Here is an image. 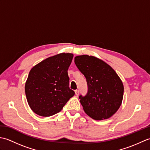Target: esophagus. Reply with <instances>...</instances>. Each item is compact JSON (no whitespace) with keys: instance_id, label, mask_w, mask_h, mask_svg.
<instances>
[{"instance_id":"esophagus-1","label":"esophagus","mask_w":150,"mask_h":150,"mask_svg":"<svg viewBox=\"0 0 150 150\" xmlns=\"http://www.w3.org/2000/svg\"><path fill=\"white\" fill-rule=\"evenodd\" d=\"M75 95H77V96H78L79 94V91L78 90H76L75 91Z\"/></svg>"}]
</instances>
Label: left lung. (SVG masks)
<instances>
[{
	"label": "left lung",
	"instance_id": "1",
	"mask_svg": "<svg viewBox=\"0 0 150 150\" xmlns=\"http://www.w3.org/2000/svg\"><path fill=\"white\" fill-rule=\"evenodd\" d=\"M75 64L87 81L86 95L79 97L85 113L95 120L112 116L120 106L124 94L123 84L116 72L93 56L75 57Z\"/></svg>",
	"mask_w": 150,
	"mask_h": 150
}]
</instances>
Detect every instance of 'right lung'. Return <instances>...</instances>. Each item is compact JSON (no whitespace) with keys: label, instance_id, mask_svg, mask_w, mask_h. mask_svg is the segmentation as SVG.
<instances>
[{"label":"right lung","instance_id":"obj_1","mask_svg":"<svg viewBox=\"0 0 150 150\" xmlns=\"http://www.w3.org/2000/svg\"><path fill=\"white\" fill-rule=\"evenodd\" d=\"M73 55L60 53L40 62L30 70L25 85L28 104L42 117L62 110L75 92L69 87L68 69Z\"/></svg>","mask_w":150,"mask_h":150}]
</instances>
